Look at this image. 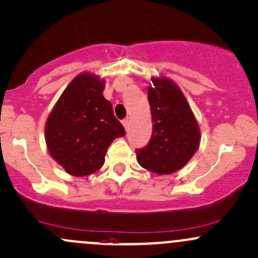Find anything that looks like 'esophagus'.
Segmentation results:
<instances>
[{
  "label": "esophagus",
  "instance_id": "obj_1",
  "mask_svg": "<svg viewBox=\"0 0 258 258\" xmlns=\"http://www.w3.org/2000/svg\"><path fill=\"white\" fill-rule=\"evenodd\" d=\"M122 124H123L124 128L128 130V124H130V120H128V118H124V120H122Z\"/></svg>",
  "mask_w": 258,
  "mask_h": 258
}]
</instances>
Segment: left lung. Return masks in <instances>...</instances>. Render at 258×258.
Wrapping results in <instances>:
<instances>
[{"instance_id":"1","label":"left lung","mask_w":258,"mask_h":258,"mask_svg":"<svg viewBox=\"0 0 258 258\" xmlns=\"http://www.w3.org/2000/svg\"><path fill=\"white\" fill-rule=\"evenodd\" d=\"M148 88L153 132L148 144L137 149L142 168L159 175L180 170L200 146V127L185 95L168 78H152Z\"/></svg>"}]
</instances>
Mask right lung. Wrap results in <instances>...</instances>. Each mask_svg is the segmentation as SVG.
Masks as SVG:
<instances>
[{
  "label": "right lung",
  "instance_id": "1",
  "mask_svg": "<svg viewBox=\"0 0 258 258\" xmlns=\"http://www.w3.org/2000/svg\"><path fill=\"white\" fill-rule=\"evenodd\" d=\"M105 82L81 73L63 90L45 126L51 157L73 176L98 171L112 141L124 136L111 103L103 97Z\"/></svg>",
  "mask_w": 258,
  "mask_h": 258
}]
</instances>
